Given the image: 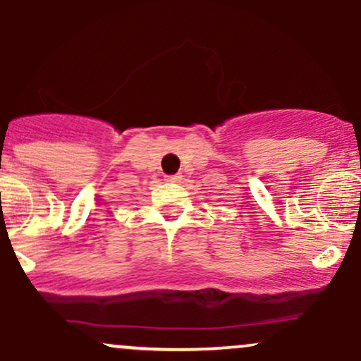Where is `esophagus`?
Segmentation results:
<instances>
[{
	"label": "esophagus",
	"mask_w": 361,
	"mask_h": 361,
	"mask_svg": "<svg viewBox=\"0 0 361 361\" xmlns=\"http://www.w3.org/2000/svg\"><path fill=\"white\" fill-rule=\"evenodd\" d=\"M181 180H183V175H181V173H178V175H173V176H166V181H171V183H180Z\"/></svg>",
	"instance_id": "obj_1"
}]
</instances>
